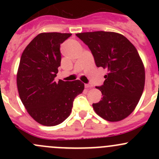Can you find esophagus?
I'll use <instances>...</instances> for the list:
<instances>
[{
  "mask_svg": "<svg viewBox=\"0 0 159 159\" xmlns=\"http://www.w3.org/2000/svg\"><path fill=\"white\" fill-rule=\"evenodd\" d=\"M84 87H85L86 89H89V88L92 87V85H91V84H90V83H89V84H84Z\"/></svg>",
  "mask_w": 159,
  "mask_h": 159,
  "instance_id": "esophagus-1",
  "label": "esophagus"
}]
</instances>
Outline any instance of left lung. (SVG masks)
Returning <instances> with one entry per match:
<instances>
[{
    "label": "left lung",
    "mask_w": 159,
    "mask_h": 159,
    "mask_svg": "<svg viewBox=\"0 0 159 159\" xmlns=\"http://www.w3.org/2000/svg\"><path fill=\"white\" fill-rule=\"evenodd\" d=\"M91 51L96 66L108 70L96 89L102 98L93 104L94 111L108 121H118L135 108L145 87V68L135 47L122 34L109 31L77 34Z\"/></svg>",
    "instance_id": "left-lung-1"
}]
</instances>
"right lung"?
<instances>
[{
  "instance_id": "obj_1",
  "label": "right lung",
  "mask_w": 159,
  "mask_h": 159,
  "mask_svg": "<svg viewBox=\"0 0 159 159\" xmlns=\"http://www.w3.org/2000/svg\"><path fill=\"white\" fill-rule=\"evenodd\" d=\"M71 34L41 33L22 53L17 74L19 96L28 114L39 124L54 126L70 115L73 102L84 89L80 80L54 81L61 54V44Z\"/></svg>"
}]
</instances>
